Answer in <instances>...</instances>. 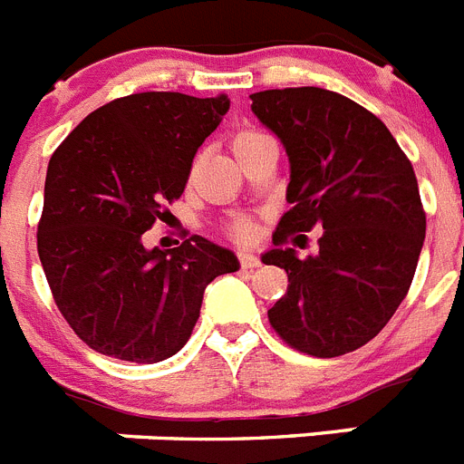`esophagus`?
<instances>
[{
  "label": "esophagus",
  "instance_id": "esophagus-1",
  "mask_svg": "<svg viewBox=\"0 0 464 464\" xmlns=\"http://www.w3.org/2000/svg\"><path fill=\"white\" fill-rule=\"evenodd\" d=\"M239 262L244 269H256L260 267V257L253 256V253H239Z\"/></svg>",
  "mask_w": 464,
  "mask_h": 464
}]
</instances>
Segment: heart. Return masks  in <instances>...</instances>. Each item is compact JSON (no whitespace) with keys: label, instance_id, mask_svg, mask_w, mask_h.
Segmentation results:
<instances>
[{"label":"heart","instance_id":"heart-1","mask_svg":"<svg viewBox=\"0 0 464 464\" xmlns=\"http://www.w3.org/2000/svg\"><path fill=\"white\" fill-rule=\"evenodd\" d=\"M257 137H262V134L253 132V130H241V132H237L235 137H232V150L241 149L244 143L253 141V139H257ZM227 232H229V237H232V239L248 241V239H253V235H256V225H253L248 218H237V220H232V223H229Z\"/></svg>","mask_w":464,"mask_h":464}]
</instances>
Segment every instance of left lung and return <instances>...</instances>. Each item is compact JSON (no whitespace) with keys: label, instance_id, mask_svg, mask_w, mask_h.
Returning <instances> with one entry per match:
<instances>
[{"label":"left lung","instance_id":"1","mask_svg":"<svg viewBox=\"0 0 464 464\" xmlns=\"http://www.w3.org/2000/svg\"><path fill=\"white\" fill-rule=\"evenodd\" d=\"M251 100L290 160L293 208L262 256L288 274L269 323L306 355L351 353L383 330L416 274L425 211L413 167L391 130L343 94L309 85ZM314 227H324L319 253L299 261L287 237Z\"/></svg>","mask_w":464,"mask_h":464}]
</instances>
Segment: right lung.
I'll return each mask as SVG.
<instances>
[{"label":"right lung","mask_w":464,"mask_h":464,"mask_svg":"<svg viewBox=\"0 0 464 464\" xmlns=\"http://www.w3.org/2000/svg\"><path fill=\"white\" fill-rule=\"evenodd\" d=\"M227 109V94H127L53 153L36 248L57 309L97 353L171 358L190 339L208 283L239 269L235 253L199 235L167 251L141 241L183 195L197 149Z\"/></svg>","instance_id":"obj_1"}]
</instances>
